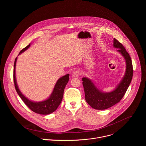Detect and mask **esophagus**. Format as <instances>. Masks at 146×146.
<instances>
[{
  "mask_svg": "<svg viewBox=\"0 0 146 146\" xmlns=\"http://www.w3.org/2000/svg\"><path fill=\"white\" fill-rule=\"evenodd\" d=\"M80 75V71H79V70H75V71H74L73 72L72 74V76H74V77H78V76H79Z\"/></svg>",
  "mask_w": 146,
  "mask_h": 146,
  "instance_id": "34e87169",
  "label": "esophagus"
}]
</instances>
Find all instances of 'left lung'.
<instances>
[{
	"label": "left lung",
	"instance_id": "8db88e82",
	"mask_svg": "<svg viewBox=\"0 0 146 146\" xmlns=\"http://www.w3.org/2000/svg\"><path fill=\"white\" fill-rule=\"evenodd\" d=\"M113 46L119 48L117 51L124 56L126 64L125 76L117 87L111 92L104 93L88 78L82 79L85 100L92 108L96 110H105L119 102L125 95L133 78V68L130 55L123 44L115 38Z\"/></svg>",
	"mask_w": 146,
	"mask_h": 146
}]
</instances>
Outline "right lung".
Segmentation results:
<instances>
[{
    "instance_id": "add662e5",
    "label": "right lung",
    "mask_w": 146,
    "mask_h": 146,
    "mask_svg": "<svg viewBox=\"0 0 146 146\" xmlns=\"http://www.w3.org/2000/svg\"><path fill=\"white\" fill-rule=\"evenodd\" d=\"M30 44H29L27 46L22 49L20 52V54L26 50L30 46ZM16 61L17 58L15 59L14 63L13 81L16 90L22 101L24 102V103L31 110L37 113L42 115H48L55 111L59 106V105L61 103V101L62 100L64 89L69 80V74H67L63 76L58 80L55 85L53 91L50 97L48 99L40 102H34L30 101L27 98H26L21 93L20 90L18 88L15 76V68Z\"/></svg>"
}]
</instances>
